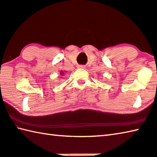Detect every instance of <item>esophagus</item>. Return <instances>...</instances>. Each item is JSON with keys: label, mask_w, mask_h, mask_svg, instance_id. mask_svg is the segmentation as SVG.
Listing matches in <instances>:
<instances>
[{"label": "esophagus", "mask_w": 157, "mask_h": 157, "mask_svg": "<svg viewBox=\"0 0 157 157\" xmlns=\"http://www.w3.org/2000/svg\"><path fill=\"white\" fill-rule=\"evenodd\" d=\"M78 68H84V67L83 66V65H79Z\"/></svg>", "instance_id": "34e87169"}]
</instances>
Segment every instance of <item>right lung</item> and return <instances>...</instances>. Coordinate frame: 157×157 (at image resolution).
<instances>
[{"mask_svg":"<svg viewBox=\"0 0 157 157\" xmlns=\"http://www.w3.org/2000/svg\"><path fill=\"white\" fill-rule=\"evenodd\" d=\"M60 74H63V71H62L61 73H60Z\"/></svg>","mask_w":157,"mask_h":157,"instance_id":"obj_1","label":"right lung"}]
</instances>
